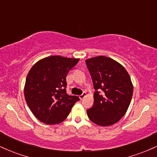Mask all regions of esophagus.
I'll use <instances>...</instances> for the list:
<instances>
[{
  "label": "esophagus",
  "instance_id": "esophagus-1",
  "mask_svg": "<svg viewBox=\"0 0 157 157\" xmlns=\"http://www.w3.org/2000/svg\"><path fill=\"white\" fill-rule=\"evenodd\" d=\"M86 96V91H83L82 94H80V96H79V97H80V100H82V99H83Z\"/></svg>",
  "mask_w": 157,
  "mask_h": 157
}]
</instances>
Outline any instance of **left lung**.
Masks as SVG:
<instances>
[{"label": "left lung", "mask_w": 157, "mask_h": 157, "mask_svg": "<svg viewBox=\"0 0 157 157\" xmlns=\"http://www.w3.org/2000/svg\"><path fill=\"white\" fill-rule=\"evenodd\" d=\"M93 81L94 104L87 110L91 121L100 126L117 122L125 115L132 98L133 85L125 68L105 56L86 60Z\"/></svg>", "instance_id": "1"}]
</instances>
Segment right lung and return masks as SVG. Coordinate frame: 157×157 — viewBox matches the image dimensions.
Returning a JSON list of instances; mask_svg holds the SVG:
<instances>
[{
	"label": "right lung",
	"instance_id": "obj_1",
	"mask_svg": "<svg viewBox=\"0 0 157 157\" xmlns=\"http://www.w3.org/2000/svg\"><path fill=\"white\" fill-rule=\"evenodd\" d=\"M79 59L50 56L32 66L26 77L24 96L37 120L52 125L63 122L80 98L66 92V76Z\"/></svg>",
	"mask_w": 157,
	"mask_h": 157
}]
</instances>
